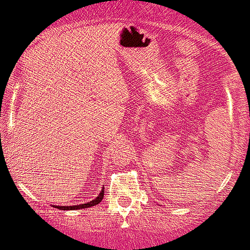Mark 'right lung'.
Instances as JSON below:
<instances>
[{
  "label": "right lung",
  "mask_w": 250,
  "mask_h": 250,
  "mask_svg": "<svg viewBox=\"0 0 250 250\" xmlns=\"http://www.w3.org/2000/svg\"><path fill=\"white\" fill-rule=\"evenodd\" d=\"M104 193H105V192H104V189H103L100 193H99V195L95 198V199L91 200V202H89V203H85V204L72 205V207H63V205H57V207H56V205H53V208H57V209H60V210H81V209H86V208H91V207H94V205H98L99 203H100L101 200H103Z\"/></svg>",
  "instance_id": "obj_1"
}]
</instances>
